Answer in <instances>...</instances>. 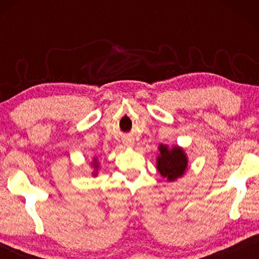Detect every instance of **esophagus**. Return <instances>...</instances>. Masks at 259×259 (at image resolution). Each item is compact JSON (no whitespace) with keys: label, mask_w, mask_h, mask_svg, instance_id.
Masks as SVG:
<instances>
[{"label":"esophagus","mask_w":259,"mask_h":259,"mask_svg":"<svg viewBox=\"0 0 259 259\" xmlns=\"http://www.w3.org/2000/svg\"><path fill=\"white\" fill-rule=\"evenodd\" d=\"M122 143H123V145H125L126 147H133L134 146V140L131 139V138H125Z\"/></svg>","instance_id":"obj_1"}]
</instances>
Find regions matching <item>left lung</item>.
<instances>
[{
  "mask_svg": "<svg viewBox=\"0 0 259 259\" xmlns=\"http://www.w3.org/2000/svg\"><path fill=\"white\" fill-rule=\"evenodd\" d=\"M159 154L157 157V169L162 178L167 182H176L182 178L187 171L189 166V158L183 147L172 146L160 144L158 146Z\"/></svg>",
  "mask_w": 259,
  "mask_h": 259,
  "instance_id": "obj_1",
  "label": "left lung"
}]
</instances>
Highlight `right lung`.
I'll use <instances>...</instances> for the list:
<instances>
[{
    "mask_svg": "<svg viewBox=\"0 0 259 259\" xmlns=\"http://www.w3.org/2000/svg\"><path fill=\"white\" fill-rule=\"evenodd\" d=\"M91 166H92V167L94 168V171L92 172V175H93L94 177H97V176H98V169H99V166H100V164H99V160H98V158H97V157H94V158H93V161H92Z\"/></svg>",
    "mask_w": 259,
    "mask_h": 259,
    "instance_id": "right-lung-1",
    "label": "right lung"
}]
</instances>
